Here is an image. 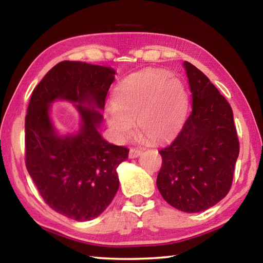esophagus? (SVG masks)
I'll return each mask as SVG.
<instances>
[{
    "label": "esophagus",
    "instance_id": "1",
    "mask_svg": "<svg viewBox=\"0 0 263 263\" xmlns=\"http://www.w3.org/2000/svg\"><path fill=\"white\" fill-rule=\"evenodd\" d=\"M141 152L142 151L141 149H139V148H130V153H128V157H130L131 159H133V158H137V157H139V155L141 154Z\"/></svg>",
    "mask_w": 263,
    "mask_h": 263
}]
</instances>
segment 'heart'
Segmentation results:
<instances>
[{"instance_id": "obj_1", "label": "heart", "mask_w": 263, "mask_h": 263, "mask_svg": "<svg viewBox=\"0 0 263 263\" xmlns=\"http://www.w3.org/2000/svg\"><path fill=\"white\" fill-rule=\"evenodd\" d=\"M114 99L104 115L116 138L130 136L137 121L139 132L151 141L174 137L183 125L189 103L183 83L160 69L126 78L116 87Z\"/></svg>"}]
</instances>
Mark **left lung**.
<instances>
[{"instance_id":"left-lung-1","label":"left lung","mask_w":263,"mask_h":263,"mask_svg":"<svg viewBox=\"0 0 263 263\" xmlns=\"http://www.w3.org/2000/svg\"><path fill=\"white\" fill-rule=\"evenodd\" d=\"M184 68L193 109L175 139L159 151L157 185L168 204L193 213L228 195L240 146L229 102L194 65L184 61Z\"/></svg>"}]
</instances>
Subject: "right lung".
I'll use <instances>...</instances> for the list:
<instances>
[{
	"label": "right lung",
	"mask_w": 263,
	"mask_h": 263,
	"mask_svg": "<svg viewBox=\"0 0 263 263\" xmlns=\"http://www.w3.org/2000/svg\"><path fill=\"white\" fill-rule=\"evenodd\" d=\"M115 70L81 61H61L33 89L25 116V166L48 206L78 221L94 219L112 202L119 186L116 168L128 149L109 144L97 127ZM78 103L83 125L78 135L60 137L52 128L49 104ZM89 103L91 108L82 104Z\"/></svg>",
	"instance_id": "right-lung-1"
}]
</instances>
